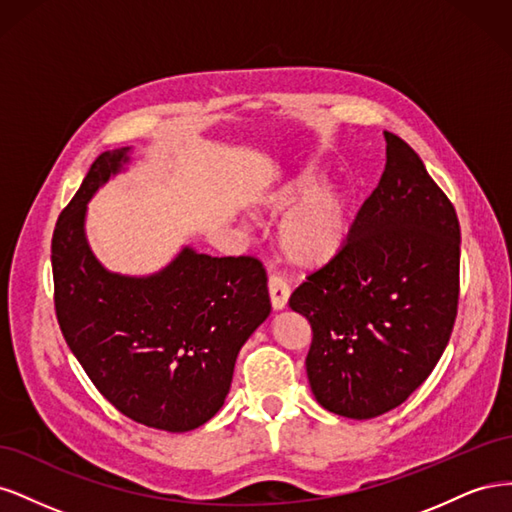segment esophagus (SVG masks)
Returning a JSON list of instances; mask_svg holds the SVG:
<instances>
[{"label": "esophagus", "mask_w": 512, "mask_h": 512, "mask_svg": "<svg viewBox=\"0 0 512 512\" xmlns=\"http://www.w3.org/2000/svg\"><path fill=\"white\" fill-rule=\"evenodd\" d=\"M269 297H271V305L273 309H282L288 303L290 297V286L280 275H271L269 277Z\"/></svg>", "instance_id": "obj_1"}]
</instances>
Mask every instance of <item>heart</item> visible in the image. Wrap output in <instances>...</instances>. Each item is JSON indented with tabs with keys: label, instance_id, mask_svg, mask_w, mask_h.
I'll list each match as a JSON object with an SVG mask.
<instances>
[{
	"label": "heart",
	"instance_id": "b5f03b06",
	"mask_svg": "<svg viewBox=\"0 0 512 512\" xmlns=\"http://www.w3.org/2000/svg\"><path fill=\"white\" fill-rule=\"evenodd\" d=\"M316 170H303L269 198L273 213L286 211L318 185ZM307 196V195H306ZM308 197V196H307ZM350 205L339 190L314 192L294 207L280 228V247L288 262L316 269L331 262L350 235Z\"/></svg>",
	"mask_w": 512,
	"mask_h": 512
}]
</instances>
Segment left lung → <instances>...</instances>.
<instances>
[{"label": "left lung", "instance_id": "obj_1", "mask_svg": "<svg viewBox=\"0 0 512 512\" xmlns=\"http://www.w3.org/2000/svg\"><path fill=\"white\" fill-rule=\"evenodd\" d=\"M384 138V173L342 252L288 301L312 327L305 367L318 404L359 421L401 406L429 378L459 305L455 207L406 141Z\"/></svg>", "mask_w": 512, "mask_h": 512}]
</instances>
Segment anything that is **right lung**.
<instances>
[{
  "label": "right lung",
  "mask_w": 512,
  "mask_h": 512,
  "mask_svg": "<svg viewBox=\"0 0 512 512\" xmlns=\"http://www.w3.org/2000/svg\"><path fill=\"white\" fill-rule=\"evenodd\" d=\"M104 151L59 213L51 241L55 314L85 374L132 421L190 431L215 416L230 391L245 339L271 312L267 271L254 256L185 250L151 277L108 273L85 241V209L128 162Z\"/></svg>",
  "instance_id": "add662e5"
}]
</instances>
